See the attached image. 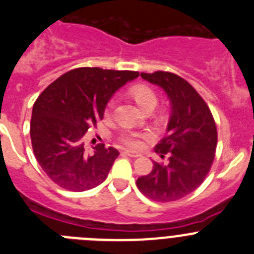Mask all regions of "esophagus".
Here are the masks:
<instances>
[{
  "label": "esophagus",
  "mask_w": 254,
  "mask_h": 254,
  "mask_svg": "<svg viewBox=\"0 0 254 254\" xmlns=\"http://www.w3.org/2000/svg\"><path fill=\"white\" fill-rule=\"evenodd\" d=\"M123 154L129 155V157H132V158H138V157H140V153L135 152V150H129V149L124 150V152H123Z\"/></svg>",
  "instance_id": "34e87169"
}]
</instances>
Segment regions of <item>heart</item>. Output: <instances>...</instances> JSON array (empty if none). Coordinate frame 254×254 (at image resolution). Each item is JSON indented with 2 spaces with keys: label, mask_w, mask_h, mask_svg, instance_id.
I'll use <instances>...</instances> for the list:
<instances>
[{
  "label": "heart",
  "mask_w": 254,
  "mask_h": 254,
  "mask_svg": "<svg viewBox=\"0 0 254 254\" xmlns=\"http://www.w3.org/2000/svg\"><path fill=\"white\" fill-rule=\"evenodd\" d=\"M130 95L136 101V104L147 110L149 107H154L157 104V95L154 91L147 86V84H135L130 88ZM114 107H115V100L111 99L107 101L106 107H105V114L110 115L113 113ZM149 132H141V131H125L123 132L119 141L127 147L130 148H140L143 147L144 141L149 138Z\"/></svg>",
  "instance_id": "heart-1"
}]
</instances>
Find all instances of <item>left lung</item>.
<instances>
[{"label": "left lung", "instance_id": "left-lung-1", "mask_svg": "<svg viewBox=\"0 0 254 254\" xmlns=\"http://www.w3.org/2000/svg\"><path fill=\"white\" fill-rule=\"evenodd\" d=\"M140 76L166 91L172 113L167 135L154 148L168 162H154L152 172L139 177L136 186L150 200H180L195 191L210 172L218 143L215 120L204 99L182 77L164 70Z\"/></svg>", "mask_w": 254, "mask_h": 254}]
</instances>
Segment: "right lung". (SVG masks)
Listing matches in <instances>:
<instances>
[{
    "label": "right lung",
    "instance_id": "obj_1",
    "mask_svg": "<svg viewBox=\"0 0 254 254\" xmlns=\"http://www.w3.org/2000/svg\"><path fill=\"white\" fill-rule=\"evenodd\" d=\"M139 72L82 67L50 83L33 106L30 138L34 154L48 177L62 189L79 192L106 180L119 152L97 144L87 153L84 134L104 118L116 90Z\"/></svg>",
    "mask_w": 254,
    "mask_h": 254
}]
</instances>
